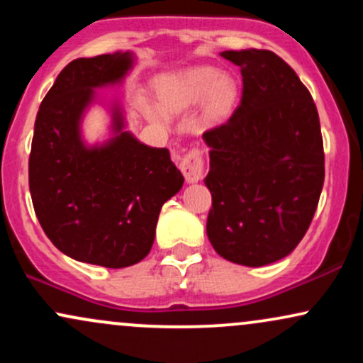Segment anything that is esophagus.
<instances>
[{
	"label": "esophagus",
	"instance_id": "34e87169",
	"mask_svg": "<svg viewBox=\"0 0 363 363\" xmlns=\"http://www.w3.org/2000/svg\"><path fill=\"white\" fill-rule=\"evenodd\" d=\"M181 170L184 174L187 182H198L205 176V158H203V150L194 147L182 157Z\"/></svg>",
	"mask_w": 363,
	"mask_h": 363
}]
</instances>
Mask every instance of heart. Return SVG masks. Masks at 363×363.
I'll return each mask as SVG.
<instances>
[{"label":"heart","instance_id":"1","mask_svg":"<svg viewBox=\"0 0 363 363\" xmlns=\"http://www.w3.org/2000/svg\"><path fill=\"white\" fill-rule=\"evenodd\" d=\"M158 97L162 107L143 102V111L150 118L165 121L167 112H182L206 102V116L210 119H222L234 107L237 86L234 80L223 77L218 69L210 66L187 69L184 73L165 78L158 85Z\"/></svg>","mask_w":363,"mask_h":363}]
</instances>
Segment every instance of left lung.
Masks as SVG:
<instances>
[{"label": "left lung", "mask_w": 363, "mask_h": 363, "mask_svg": "<svg viewBox=\"0 0 363 363\" xmlns=\"http://www.w3.org/2000/svg\"><path fill=\"white\" fill-rule=\"evenodd\" d=\"M222 56L240 66L242 99L223 124L203 133L210 147L206 234L225 259L257 268L289 256L315 213L324 184L319 114L274 52Z\"/></svg>", "instance_id": "8db88e82"}]
</instances>
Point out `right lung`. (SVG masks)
<instances>
[{"label": "right lung", "mask_w": 363, "mask_h": 363, "mask_svg": "<svg viewBox=\"0 0 363 363\" xmlns=\"http://www.w3.org/2000/svg\"><path fill=\"white\" fill-rule=\"evenodd\" d=\"M131 52L80 57L65 66L37 112L28 186L40 227L66 256L106 268L136 264L152 249L162 205L184 177L167 148H152L124 131L112 106L114 136L86 147L82 118L95 90L133 68Z\"/></svg>", "instance_id": "1"}]
</instances>
